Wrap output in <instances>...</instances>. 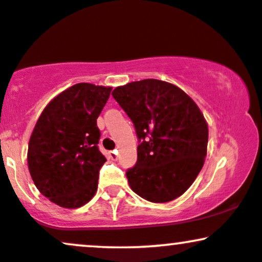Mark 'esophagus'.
I'll list each match as a JSON object with an SVG mask.
<instances>
[{
	"label": "esophagus",
	"instance_id": "obj_1",
	"mask_svg": "<svg viewBox=\"0 0 262 262\" xmlns=\"http://www.w3.org/2000/svg\"><path fill=\"white\" fill-rule=\"evenodd\" d=\"M110 158L112 159L113 161H116L118 159V151L117 150H113V151H110Z\"/></svg>",
	"mask_w": 262,
	"mask_h": 262
}]
</instances>
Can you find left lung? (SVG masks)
Here are the masks:
<instances>
[{
  "label": "left lung",
  "mask_w": 262,
  "mask_h": 262,
  "mask_svg": "<svg viewBox=\"0 0 262 262\" xmlns=\"http://www.w3.org/2000/svg\"><path fill=\"white\" fill-rule=\"evenodd\" d=\"M112 96L139 141L137 162L125 172L130 188L154 203L185 193L207 155L208 125L197 104L177 86L155 79L117 87Z\"/></svg>",
  "instance_id": "1"
}]
</instances>
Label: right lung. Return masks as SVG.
<instances>
[{"mask_svg":"<svg viewBox=\"0 0 262 262\" xmlns=\"http://www.w3.org/2000/svg\"><path fill=\"white\" fill-rule=\"evenodd\" d=\"M111 87L76 83L56 96L39 117L28 145V167L43 196L79 208L95 196L106 158L98 149L97 118Z\"/></svg>","mask_w":262,"mask_h":262,"instance_id":"right-lung-1","label":"right lung"}]
</instances>
